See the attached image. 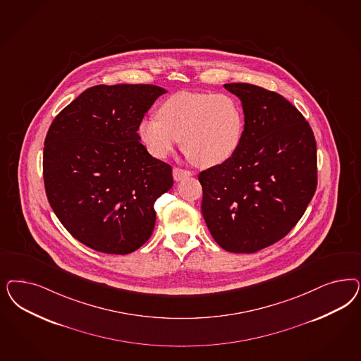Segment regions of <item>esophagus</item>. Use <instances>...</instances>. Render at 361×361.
<instances>
[{"mask_svg": "<svg viewBox=\"0 0 361 361\" xmlns=\"http://www.w3.org/2000/svg\"><path fill=\"white\" fill-rule=\"evenodd\" d=\"M191 171H187V170H182V169H178V167H175L174 170H173V176H174L175 180L176 182H179V180H182V179H185V178H188V176H191Z\"/></svg>", "mask_w": 361, "mask_h": 361, "instance_id": "esophagus-1", "label": "esophagus"}]
</instances>
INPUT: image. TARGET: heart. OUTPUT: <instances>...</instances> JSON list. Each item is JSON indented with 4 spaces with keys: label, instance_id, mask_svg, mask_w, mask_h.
I'll use <instances>...</instances> for the list:
<instances>
[{
    "label": "heart",
    "instance_id": "obj_1",
    "mask_svg": "<svg viewBox=\"0 0 361 361\" xmlns=\"http://www.w3.org/2000/svg\"><path fill=\"white\" fill-rule=\"evenodd\" d=\"M158 116H143L138 134L155 158H166L182 140V149L200 167H215L238 152L245 116L227 94L179 92L163 102Z\"/></svg>",
    "mask_w": 361,
    "mask_h": 361
}]
</instances>
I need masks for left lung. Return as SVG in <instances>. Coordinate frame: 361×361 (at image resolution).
<instances>
[{"label": "left lung", "instance_id": "8db88e82", "mask_svg": "<svg viewBox=\"0 0 361 361\" xmlns=\"http://www.w3.org/2000/svg\"><path fill=\"white\" fill-rule=\"evenodd\" d=\"M240 101L245 130L231 159L199 174L202 214L215 242L252 254L300 221L317 185L316 140L284 97L250 83H226Z\"/></svg>", "mask_w": 361, "mask_h": 361}]
</instances>
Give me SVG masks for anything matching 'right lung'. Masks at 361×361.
Segmentation results:
<instances>
[{"label":"right lung","mask_w":361,"mask_h":361,"mask_svg":"<svg viewBox=\"0 0 361 361\" xmlns=\"http://www.w3.org/2000/svg\"><path fill=\"white\" fill-rule=\"evenodd\" d=\"M155 85H98L54 118L44 147L47 197L77 240L126 255L152 236L154 203L173 185L170 164L140 143L138 125L158 97Z\"/></svg>","instance_id":"add662e5"}]
</instances>
